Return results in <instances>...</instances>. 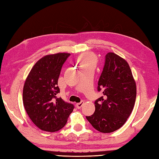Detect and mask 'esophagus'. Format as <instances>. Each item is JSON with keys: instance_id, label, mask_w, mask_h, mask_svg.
<instances>
[{"instance_id": "34e87169", "label": "esophagus", "mask_w": 159, "mask_h": 159, "mask_svg": "<svg viewBox=\"0 0 159 159\" xmlns=\"http://www.w3.org/2000/svg\"><path fill=\"white\" fill-rule=\"evenodd\" d=\"M83 104H84V102H83V101H81V102H80L76 103V107L77 109H80V108H81L82 106L83 105Z\"/></svg>"}]
</instances>
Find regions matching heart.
<instances>
[{"label":"heart","mask_w":159,"mask_h":159,"mask_svg":"<svg viewBox=\"0 0 159 159\" xmlns=\"http://www.w3.org/2000/svg\"><path fill=\"white\" fill-rule=\"evenodd\" d=\"M80 68L87 67H92L94 68L96 64V57L92 53L87 52L80 55L77 59Z\"/></svg>","instance_id":"b5f03b06"}]
</instances>
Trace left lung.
I'll return each mask as SVG.
<instances>
[{"label": "left lung", "mask_w": 159, "mask_h": 159, "mask_svg": "<svg viewBox=\"0 0 159 159\" xmlns=\"http://www.w3.org/2000/svg\"><path fill=\"white\" fill-rule=\"evenodd\" d=\"M98 91L103 96L94 102V113L86 118L97 130L112 133L126 122L136 100V83L126 60L113 52L107 54Z\"/></svg>", "instance_id": "left-lung-1"}]
</instances>
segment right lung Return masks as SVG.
Segmentation results:
<instances>
[{
	"label": "right lung",
	"instance_id": "obj_1",
	"mask_svg": "<svg viewBox=\"0 0 159 159\" xmlns=\"http://www.w3.org/2000/svg\"><path fill=\"white\" fill-rule=\"evenodd\" d=\"M69 53L46 55L37 62L25 80L23 104L30 119L40 129L56 132L67 123L74 109L72 104L57 97L58 79Z\"/></svg>",
	"mask_w": 159,
	"mask_h": 159
}]
</instances>
